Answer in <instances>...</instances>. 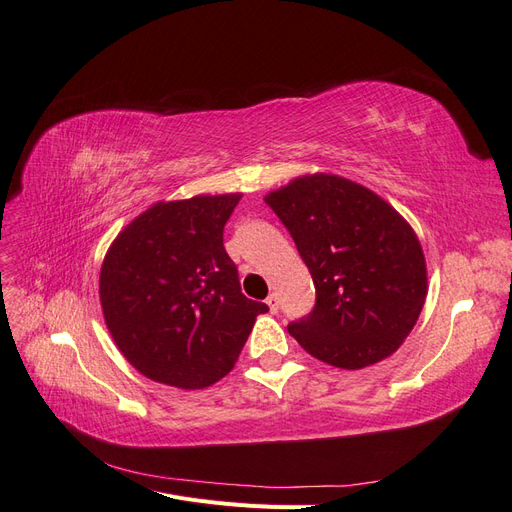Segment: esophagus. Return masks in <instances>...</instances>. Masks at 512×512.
<instances>
[{
	"mask_svg": "<svg viewBox=\"0 0 512 512\" xmlns=\"http://www.w3.org/2000/svg\"><path fill=\"white\" fill-rule=\"evenodd\" d=\"M267 305H269L271 312L275 314L277 309H280V297H277V294H269V297H267Z\"/></svg>",
	"mask_w": 512,
	"mask_h": 512,
	"instance_id": "34e87169",
	"label": "esophagus"
}]
</instances>
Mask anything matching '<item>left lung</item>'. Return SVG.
Here are the masks:
<instances>
[{"label":"left lung","instance_id":"obj_1","mask_svg":"<svg viewBox=\"0 0 512 512\" xmlns=\"http://www.w3.org/2000/svg\"><path fill=\"white\" fill-rule=\"evenodd\" d=\"M265 203L312 273L316 303L288 324L316 359L361 369L393 354L427 297L414 230L371 190L335 175L299 177Z\"/></svg>","mask_w":512,"mask_h":512}]
</instances>
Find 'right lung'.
I'll use <instances>...</instances> for the list:
<instances>
[{
	"label": "right lung",
	"mask_w": 512,
	"mask_h": 512,
	"mask_svg": "<svg viewBox=\"0 0 512 512\" xmlns=\"http://www.w3.org/2000/svg\"><path fill=\"white\" fill-rule=\"evenodd\" d=\"M241 194L158 203L121 232L100 271L106 327L143 376L205 389L235 367L265 303L241 292L224 226Z\"/></svg>",
	"instance_id": "obj_1"
}]
</instances>
